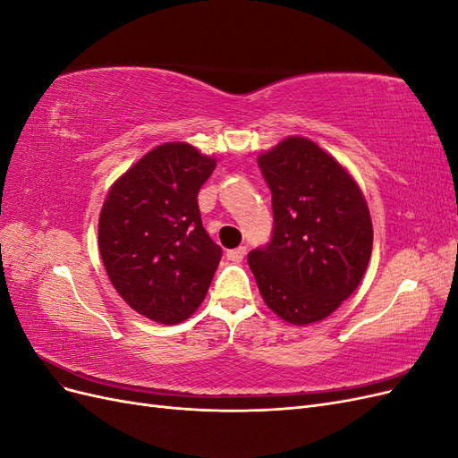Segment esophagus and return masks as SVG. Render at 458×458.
<instances>
[{"mask_svg": "<svg viewBox=\"0 0 458 458\" xmlns=\"http://www.w3.org/2000/svg\"><path fill=\"white\" fill-rule=\"evenodd\" d=\"M244 256H246V246L233 248V250H229V252H227V258H229L231 261H234V263L242 261V259H244Z\"/></svg>", "mask_w": 458, "mask_h": 458, "instance_id": "obj_1", "label": "esophagus"}]
</instances>
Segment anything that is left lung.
<instances>
[{
	"instance_id": "1",
	"label": "left lung",
	"mask_w": 458,
	"mask_h": 458,
	"mask_svg": "<svg viewBox=\"0 0 458 458\" xmlns=\"http://www.w3.org/2000/svg\"><path fill=\"white\" fill-rule=\"evenodd\" d=\"M271 191L273 233L248 254L263 301L284 321L310 325L353 294L372 252V224L352 175L306 137L258 158Z\"/></svg>"
}]
</instances>
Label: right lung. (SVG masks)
<instances>
[{"label": "right lung", "mask_w": 458, "mask_h": 458, "mask_svg": "<svg viewBox=\"0 0 458 458\" xmlns=\"http://www.w3.org/2000/svg\"><path fill=\"white\" fill-rule=\"evenodd\" d=\"M216 160L187 143H165L110 187L99 217V250L128 306L175 325L202 303L221 248L202 227L199 191Z\"/></svg>", "instance_id": "add662e5"}]
</instances>
